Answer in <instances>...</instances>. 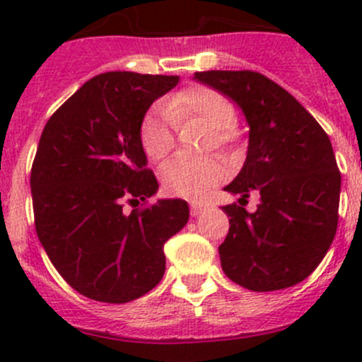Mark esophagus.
I'll return each mask as SVG.
<instances>
[{
    "mask_svg": "<svg viewBox=\"0 0 362 362\" xmlns=\"http://www.w3.org/2000/svg\"><path fill=\"white\" fill-rule=\"evenodd\" d=\"M204 210V204L199 203V202H192L191 203V215L192 217H198L199 214Z\"/></svg>",
    "mask_w": 362,
    "mask_h": 362,
    "instance_id": "esophagus-1",
    "label": "esophagus"
}]
</instances>
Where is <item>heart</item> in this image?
Returning a JSON list of instances; mask_svg holds the SVG:
<instances>
[{
	"instance_id": "heart-1",
	"label": "heart",
	"mask_w": 362,
	"mask_h": 362,
	"mask_svg": "<svg viewBox=\"0 0 362 362\" xmlns=\"http://www.w3.org/2000/svg\"><path fill=\"white\" fill-rule=\"evenodd\" d=\"M198 120L206 126V147L228 148L238 140L240 129L235 122L231 100L218 90L192 86L178 90L163 103V112L151 110L140 124V144L151 160H160L175 144L173 124ZM163 189L178 198H199L204 191L226 177V168L217 158L187 159L173 158L159 171Z\"/></svg>"
}]
</instances>
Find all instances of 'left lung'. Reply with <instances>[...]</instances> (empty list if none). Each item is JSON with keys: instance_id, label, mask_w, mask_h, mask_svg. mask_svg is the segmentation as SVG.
<instances>
[{"instance_id": "1", "label": "left lung", "mask_w": 362, "mask_h": 362, "mask_svg": "<svg viewBox=\"0 0 362 362\" xmlns=\"http://www.w3.org/2000/svg\"><path fill=\"white\" fill-rule=\"evenodd\" d=\"M242 108L249 151L224 191L252 192L254 214L226 204L229 233L218 247L226 275L254 293L286 289L319 266L337 235L341 175L329 136L284 87L257 71L194 73Z\"/></svg>"}]
</instances>
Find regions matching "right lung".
Instances as JSON below:
<instances>
[{"mask_svg":"<svg viewBox=\"0 0 362 362\" xmlns=\"http://www.w3.org/2000/svg\"><path fill=\"white\" fill-rule=\"evenodd\" d=\"M177 83L175 75L101 73L43 127L31 168L36 235L59 275L94 301L127 303L154 289L164 243L189 221L184 199L122 210L126 199L158 192L140 124Z\"/></svg>","mask_w":362,"mask_h":362,"instance_id":"1","label":"right lung"}]
</instances>
